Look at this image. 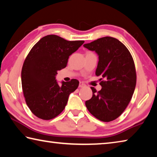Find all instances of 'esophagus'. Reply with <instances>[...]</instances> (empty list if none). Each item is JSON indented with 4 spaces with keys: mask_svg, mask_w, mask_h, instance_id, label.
Listing matches in <instances>:
<instances>
[{
    "mask_svg": "<svg viewBox=\"0 0 157 157\" xmlns=\"http://www.w3.org/2000/svg\"><path fill=\"white\" fill-rule=\"evenodd\" d=\"M85 86V84L83 83V82H79V88H82V87H84Z\"/></svg>",
    "mask_w": 157,
    "mask_h": 157,
    "instance_id": "1",
    "label": "esophagus"
}]
</instances>
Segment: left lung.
<instances>
[{
	"mask_svg": "<svg viewBox=\"0 0 157 157\" xmlns=\"http://www.w3.org/2000/svg\"><path fill=\"white\" fill-rule=\"evenodd\" d=\"M99 55L95 75L101 76L102 89L91 87L93 95L85 102L87 109L98 120L110 122L125 110L134 94L136 72L127 47L116 38L105 36L84 45Z\"/></svg>",
	"mask_w": 157,
	"mask_h": 157,
	"instance_id": "left-lung-1",
	"label": "left lung"
}]
</instances>
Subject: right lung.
I'll list each match as a JSON object with an SVG mask.
<instances>
[{"instance_id":"obj_1","label":"right lung","mask_w":157,"mask_h":157,"mask_svg":"<svg viewBox=\"0 0 157 157\" xmlns=\"http://www.w3.org/2000/svg\"><path fill=\"white\" fill-rule=\"evenodd\" d=\"M84 43L50 34L41 38L29 52L21 71V84L26 104L39 118L57 117L64 109L71 93L78 89L76 79L59 86L55 75L66 68L69 56Z\"/></svg>"}]
</instances>
